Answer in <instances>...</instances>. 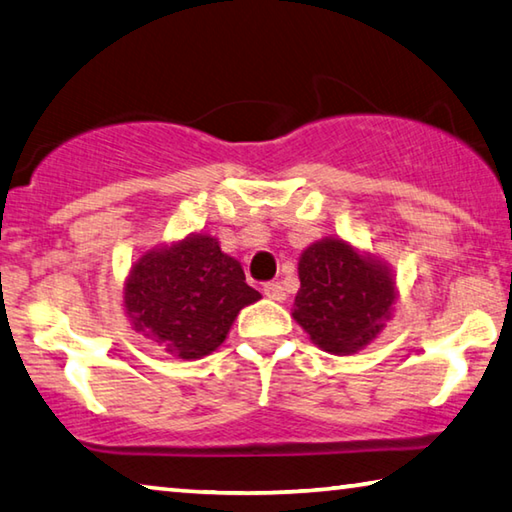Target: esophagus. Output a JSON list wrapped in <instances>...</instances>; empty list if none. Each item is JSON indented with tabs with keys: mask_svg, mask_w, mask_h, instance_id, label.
Returning a JSON list of instances; mask_svg holds the SVG:
<instances>
[{
	"mask_svg": "<svg viewBox=\"0 0 512 512\" xmlns=\"http://www.w3.org/2000/svg\"><path fill=\"white\" fill-rule=\"evenodd\" d=\"M264 296L271 298V300H285L287 298V291H285V287L280 285V282H266V285H264Z\"/></svg>",
	"mask_w": 512,
	"mask_h": 512,
	"instance_id": "1",
	"label": "esophagus"
}]
</instances>
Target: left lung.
Here are the masks:
<instances>
[{
	"mask_svg": "<svg viewBox=\"0 0 512 512\" xmlns=\"http://www.w3.org/2000/svg\"><path fill=\"white\" fill-rule=\"evenodd\" d=\"M298 278L291 314L323 351L355 353L385 328L396 298L392 275L342 239L312 243L300 255Z\"/></svg>",
	"mask_w": 512,
	"mask_h": 512,
	"instance_id": "1",
	"label": "left lung"
}]
</instances>
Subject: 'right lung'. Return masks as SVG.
<instances>
[{
	"instance_id": "add662e5",
	"label": "right lung",
	"mask_w": 512,
	"mask_h": 512,
	"mask_svg": "<svg viewBox=\"0 0 512 512\" xmlns=\"http://www.w3.org/2000/svg\"><path fill=\"white\" fill-rule=\"evenodd\" d=\"M262 298L241 264L207 234L145 253L132 266L125 310L136 332L180 360L202 358L225 342L241 307Z\"/></svg>"
}]
</instances>
